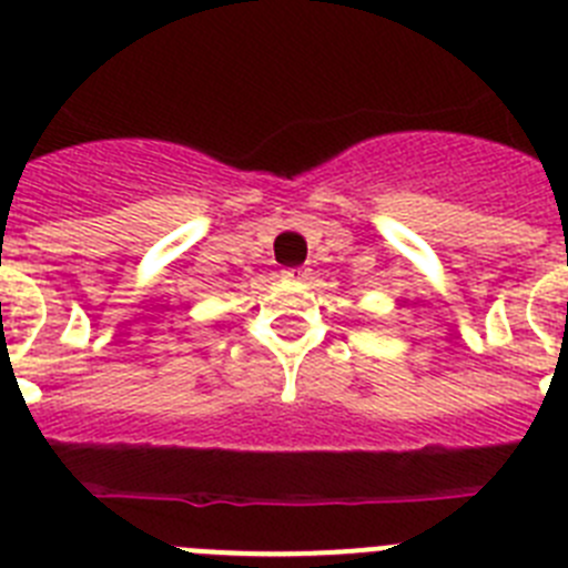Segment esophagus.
I'll return each instance as SVG.
<instances>
[{
	"label": "esophagus",
	"instance_id": "1",
	"mask_svg": "<svg viewBox=\"0 0 568 568\" xmlns=\"http://www.w3.org/2000/svg\"><path fill=\"white\" fill-rule=\"evenodd\" d=\"M304 275H307V270H284V278H290V281H301L304 278Z\"/></svg>",
	"mask_w": 568,
	"mask_h": 568
}]
</instances>
